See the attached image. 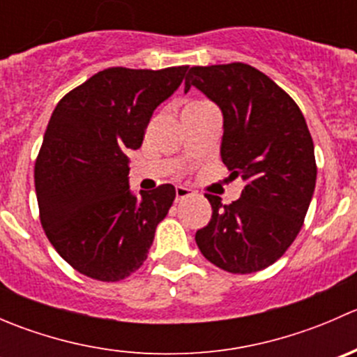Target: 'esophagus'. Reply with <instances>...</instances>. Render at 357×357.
Segmentation results:
<instances>
[{
  "mask_svg": "<svg viewBox=\"0 0 357 357\" xmlns=\"http://www.w3.org/2000/svg\"><path fill=\"white\" fill-rule=\"evenodd\" d=\"M192 195H193V190L183 188V186H178V188H176V202L188 199V197H192Z\"/></svg>",
  "mask_w": 357,
  "mask_h": 357,
  "instance_id": "34e87169",
  "label": "esophagus"
}]
</instances>
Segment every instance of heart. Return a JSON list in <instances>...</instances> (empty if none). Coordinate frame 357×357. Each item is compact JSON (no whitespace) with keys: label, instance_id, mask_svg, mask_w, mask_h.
<instances>
[{"label":"heart","instance_id":"heart-1","mask_svg":"<svg viewBox=\"0 0 357 357\" xmlns=\"http://www.w3.org/2000/svg\"><path fill=\"white\" fill-rule=\"evenodd\" d=\"M197 103H205V102H195V103H190V105H197Z\"/></svg>","mask_w":357,"mask_h":357}]
</instances>
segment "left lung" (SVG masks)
Wrapping results in <instances>:
<instances>
[{
	"label": "left lung",
	"instance_id": "obj_1",
	"mask_svg": "<svg viewBox=\"0 0 357 357\" xmlns=\"http://www.w3.org/2000/svg\"><path fill=\"white\" fill-rule=\"evenodd\" d=\"M192 86L221 109V158L245 181L229 205L205 195L212 218L197 245L225 271H261L285 254L307 214L318 171L311 132L297 103L247 63L192 67L185 93Z\"/></svg>",
	"mask_w": 357,
	"mask_h": 357
}]
</instances>
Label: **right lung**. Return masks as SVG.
Here are the masks:
<instances>
[{"label": "right lung", "instance_id": "1", "mask_svg": "<svg viewBox=\"0 0 357 357\" xmlns=\"http://www.w3.org/2000/svg\"><path fill=\"white\" fill-rule=\"evenodd\" d=\"M188 66L112 67L67 93L53 110L36 160L39 218L55 250L81 275L119 282L145 262L176 190H129V150H138L153 110Z\"/></svg>", "mask_w": 357, "mask_h": 357}]
</instances>
